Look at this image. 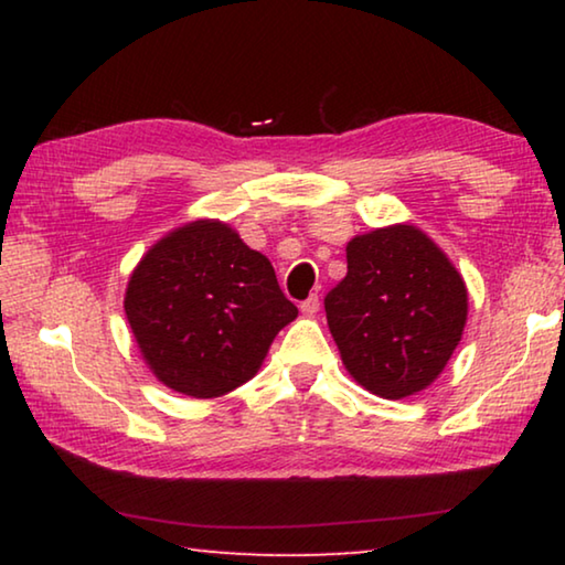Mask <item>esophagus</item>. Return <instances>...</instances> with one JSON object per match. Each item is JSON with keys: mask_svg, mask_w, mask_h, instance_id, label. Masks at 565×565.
<instances>
[{"mask_svg": "<svg viewBox=\"0 0 565 565\" xmlns=\"http://www.w3.org/2000/svg\"><path fill=\"white\" fill-rule=\"evenodd\" d=\"M319 306H321V301H319V296L317 294H311L309 299L306 301H301V313L303 317H313V313L319 311Z\"/></svg>", "mask_w": 565, "mask_h": 565, "instance_id": "obj_1", "label": "esophagus"}]
</instances>
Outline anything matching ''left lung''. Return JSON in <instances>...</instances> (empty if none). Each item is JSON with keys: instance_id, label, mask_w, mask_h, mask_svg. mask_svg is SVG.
Returning <instances> with one entry per match:
<instances>
[{"instance_id": "8db88e82", "label": "left lung", "mask_w": 565, "mask_h": 565, "mask_svg": "<svg viewBox=\"0 0 565 565\" xmlns=\"http://www.w3.org/2000/svg\"><path fill=\"white\" fill-rule=\"evenodd\" d=\"M347 264V276L323 299L343 366L381 398L431 386L466 327L461 274L411 224L353 236Z\"/></svg>"}]
</instances>
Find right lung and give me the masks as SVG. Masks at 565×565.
Listing matches in <instances>:
<instances>
[{
	"mask_svg": "<svg viewBox=\"0 0 565 565\" xmlns=\"http://www.w3.org/2000/svg\"><path fill=\"white\" fill-rule=\"evenodd\" d=\"M124 311L151 374L194 398L254 379L276 333L299 317L271 262L214 218L174 228L141 256Z\"/></svg>",
	"mask_w": 565,
	"mask_h": 565,
	"instance_id": "right-lung-1",
	"label": "right lung"
}]
</instances>
